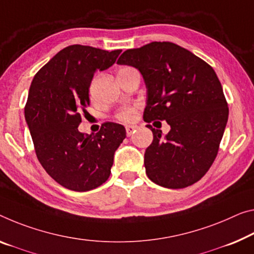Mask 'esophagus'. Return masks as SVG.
Listing matches in <instances>:
<instances>
[{
  "instance_id": "1",
  "label": "esophagus",
  "mask_w": 254,
  "mask_h": 254,
  "mask_svg": "<svg viewBox=\"0 0 254 254\" xmlns=\"http://www.w3.org/2000/svg\"><path fill=\"white\" fill-rule=\"evenodd\" d=\"M136 126H134V125H128V126H126V132H127V136H130L131 134H134V131L136 130Z\"/></svg>"
}]
</instances>
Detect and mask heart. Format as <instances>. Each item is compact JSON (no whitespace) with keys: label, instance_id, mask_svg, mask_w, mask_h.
Returning a JSON list of instances; mask_svg holds the SVG:
<instances>
[{"label":"heart","instance_id":"obj_1","mask_svg":"<svg viewBox=\"0 0 254 254\" xmlns=\"http://www.w3.org/2000/svg\"><path fill=\"white\" fill-rule=\"evenodd\" d=\"M136 115H137V109L135 107H125L117 114L116 117L120 122L129 123L136 118Z\"/></svg>","mask_w":254,"mask_h":254}]
</instances>
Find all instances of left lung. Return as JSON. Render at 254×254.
Here are the masks:
<instances>
[{
	"mask_svg": "<svg viewBox=\"0 0 254 254\" xmlns=\"http://www.w3.org/2000/svg\"><path fill=\"white\" fill-rule=\"evenodd\" d=\"M117 64L142 73L147 89L144 122L166 120L170 126L162 136L146 125L153 132L144 154L147 177L175 190L200 181L217 157L228 120V105L211 65L170 42L125 51Z\"/></svg>",
	"mask_w": 254,
	"mask_h": 254,
	"instance_id": "obj_1",
	"label": "left lung"
}]
</instances>
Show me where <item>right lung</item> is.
Wrapping results in <instances>:
<instances>
[{"label": "right lung", "mask_w": 254, "mask_h": 254, "mask_svg": "<svg viewBox=\"0 0 254 254\" xmlns=\"http://www.w3.org/2000/svg\"><path fill=\"white\" fill-rule=\"evenodd\" d=\"M122 50L70 45L58 52L32 81L25 118L38 161L65 189L86 192L107 182L116 150L126 137L123 125L104 123L96 134L78 130L80 111L97 69L115 64Z\"/></svg>", "instance_id": "right-lung-1"}]
</instances>
